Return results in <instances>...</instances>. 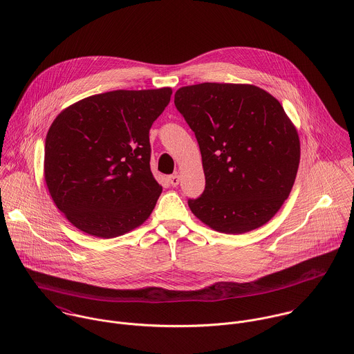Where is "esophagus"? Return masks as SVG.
Instances as JSON below:
<instances>
[{"label": "esophagus", "mask_w": 354, "mask_h": 354, "mask_svg": "<svg viewBox=\"0 0 354 354\" xmlns=\"http://www.w3.org/2000/svg\"><path fill=\"white\" fill-rule=\"evenodd\" d=\"M179 180H180V178H179L178 174L168 176V182L171 183V186H178V185H179Z\"/></svg>", "instance_id": "1"}]
</instances>
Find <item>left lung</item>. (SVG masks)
Listing matches in <instances>:
<instances>
[{"mask_svg": "<svg viewBox=\"0 0 354 354\" xmlns=\"http://www.w3.org/2000/svg\"><path fill=\"white\" fill-rule=\"evenodd\" d=\"M175 106L200 146L205 189L189 207L207 226L243 234L268 223L294 186L301 143L280 102L248 84L182 86Z\"/></svg>", "mask_w": 354, "mask_h": 354, "instance_id": "obj_1", "label": "left lung"}]
</instances>
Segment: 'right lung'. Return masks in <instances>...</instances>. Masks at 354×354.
I'll return each instance as SVG.
<instances>
[{"mask_svg": "<svg viewBox=\"0 0 354 354\" xmlns=\"http://www.w3.org/2000/svg\"><path fill=\"white\" fill-rule=\"evenodd\" d=\"M172 89L111 91L64 109L45 139L49 194L77 229L113 239L140 226L162 187L150 171L149 131Z\"/></svg>", "mask_w": 354, "mask_h": 354, "instance_id": "add662e5", "label": "right lung"}]
</instances>
